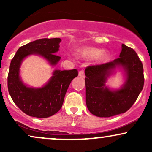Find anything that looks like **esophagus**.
<instances>
[{
	"label": "esophagus",
	"instance_id": "1",
	"mask_svg": "<svg viewBox=\"0 0 152 152\" xmlns=\"http://www.w3.org/2000/svg\"><path fill=\"white\" fill-rule=\"evenodd\" d=\"M78 76L81 78H85V74H84V71H80L78 72Z\"/></svg>",
	"mask_w": 152,
	"mask_h": 152
}]
</instances>
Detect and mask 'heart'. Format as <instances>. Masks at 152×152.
I'll list each match as a JSON object with an SVG mask.
<instances>
[{"label":"heart","mask_w":152,"mask_h":152,"mask_svg":"<svg viewBox=\"0 0 152 152\" xmlns=\"http://www.w3.org/2000/svg\"><path fill=\"white\" fill-rule=\"evenodd\" d=\"M76 55L79 58L86 60L95 58L96 61L99 63L105 62L109 58V53L108 51L91 46H83L78 48L76 50Z\"/></svg>","instance_id":"1"}]
</instances>
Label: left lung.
Masks as SVG:
<instances>
[{
	"mask_svg": "<svg viewBox=\"0 0 152 152\" xmlns=\"http://www.w3.org/2000/svg\"><path fill=\"white\" fill-rule=\"evenodd\" d=\"M121 68L125 81L118 90H111L106 82ZM86 102L88 109L98 117H111L123 114L132 107L144 87L142 63L134 49L121 45L119 58L85 69Z\"/></svg>",
	"mask_w": 152,
	"mask_h": 152,
	"instance_id": "obj_1",
	"label": "left lung"
}]
</instances>
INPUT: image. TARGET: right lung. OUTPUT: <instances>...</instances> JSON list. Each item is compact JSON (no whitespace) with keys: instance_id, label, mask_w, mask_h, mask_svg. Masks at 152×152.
<instances>
[{"instance_id":"1","label":"right lung","mask_w":152,"mask_h":152,"mask_svg":"<svg viewBox=\"0 0 152 152\" xmlns=\"http://www.w3.org/2000/svg\"><path fill=\"white\" fill-rule=\"evenodd\" d=\"M60 38L36 40L18 48L11 60L8 76V88L15 105L30 116L47 118L61 109L71 81L78 76L76 69H56L44 86L39 88L26 85L20 76L23 61L31 55L43 57L51 66H56L61 57L56 55L59 50Z\"/></svg>"}]
</instances>
